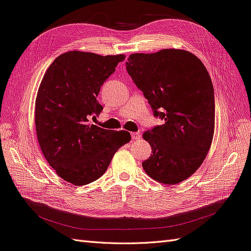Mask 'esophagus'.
I'll list each match as a JSON object with an SVG mask.
<instances>
[{"mask_svg": "<svg viewBox=\"0 0 251 251\" xmlns=\"http://www.w3.org/2000/svg\"><path fill=\"white\" fill-rule=\"evenodd\" d=\"M131 136H132V139H134V140L139 139L140 138V133L133 132V133H131Z\"/></svg>", "mask_w": 251, "mask_h": 251, "instance_id": "34e87169", "label": "esophagus"}]
</instances>
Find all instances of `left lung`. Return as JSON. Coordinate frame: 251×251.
Returning a JSON list of instances; mask_svg holds the SVG:
<instances>
[{
	"label": "left lung",
	"mask_w": 251,
	"mask_h": 251,
	"mask_svg": "<svg viewBox=\"0 0 251 251\" xmlns=\"http://www.w3.org/2000/svg\"><path fill=\"white\" fill-rule=\"evenodd\" d=\"M126 70L155 117L165 121L143 134L152 148L143 168L157 182L178 184L195 174L211 148L215 98L209 72L181 49L131 54Z\"/></svg>",
	"instance_id": "left-lung-1"
}]
</instances>
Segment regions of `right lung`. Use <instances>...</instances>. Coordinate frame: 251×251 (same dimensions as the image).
Masks as SVG:
<instances>
[{"mask_svg": "<svg viewBox=\"0 0 251 251\" xmlns=\"http://www.w3.org/2000/svg\"><path fill=\"white\" fill-rule=\"evenodd\" d=\"M126 55L69 51L47 69L35 102L40 149L63 180L85 185L106 172L114 154L131 140L126 131L90 125L102 112L100 88Z\"/></svg>", "mask_w": 251, "mask_h": 251, "instance_id": "obj_1", "label": "right lung"}]
</instances>
